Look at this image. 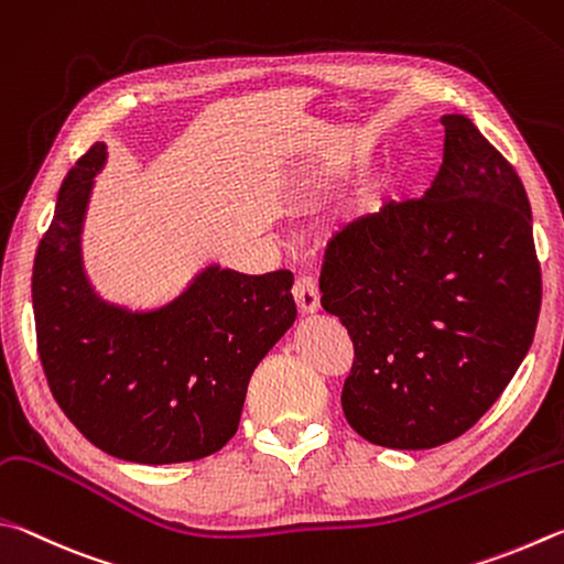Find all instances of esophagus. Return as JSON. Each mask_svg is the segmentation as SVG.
Returning <instances> with one entry per match:
<instances>
[{"mask_svg":"<svg viewBox=\"0 0 564 564\" xmlns=\"http://www.w3.org/2000/svg\"><path fill=\"white\" fill-rule=\"evenodd\" d=\"M292 294L302 314H314L319 310V288L314 284L312 276H297Z\"/></svg>","mask_w":564,"mask_h":564,"instance_id":"34e87169","label":"esophagus"}]
</instances>
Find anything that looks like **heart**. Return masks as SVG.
Masks as SVG:
<instances>
[{
  "label": "heart",
  "mask_w": 564,
  "mask_h": 564,
  "mask_svg": "<svg viewBox=\"0 0 564 564\" xmlns=\"http://www.w3.org/2000/svg\"><path fill=\"white\" fill-rule=\"evenodd\" d=\"M383 187H373V191H369L367 195L361 197L359 200V210H361V215H373V213H379V207H381V200H383Z\"/></svg>",
  "instance_id": "heart-1"
}]
</instances>
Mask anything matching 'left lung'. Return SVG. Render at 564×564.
<instances>
[{
	"mask_svg": "<svg viewBox=\"0 0 564 564\" xmlns=\"http://www.w3.org/2000/svg\"><path fill=\"white\" fill-rule=\"evenodd\" d=\"M421 200L349 223L324 252V312L354 344L341 409L383 448H436L476 426L535 337L542 276L520 177L468 116L448 113Z\"/></svg>",
	"mask_w": 564,
	"mask_h": 564,
	"instance_id": "8db88e82",
	"label": "left lung"
}]
</instances>
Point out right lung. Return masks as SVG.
Masks as SVG:
<instances>
[{"instance_id":"right-lung-1","label":"right lung","mask_w":564,"mask_h":564,"mask_svg":"<svg viewBox=\"0 0 564 564\" xmlns=\"http://www.w3.org/2000/svg\"><path fill=\"white\" fill-rule=\"evenodd\" d=\"M106 158L104 143L78 158L39 242V359L66 419L108 456L145 466L205 458L235 436L254 367L297 319L294 276L207 264L158 310L101 300L84 270L82 230Z\"/></svg>"}]
</instances>
